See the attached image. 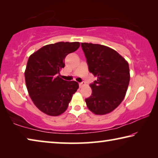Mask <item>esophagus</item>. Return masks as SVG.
I'll return each instance as SVG.
<instances>
[{"instance_id": "obj_1", "label": "esophagus", "mask_w": 158, "mask_h": 158, "mask_svg": "<svg viewBox=\"0 0 158 158\" xmlns=\"http://www.w3.org/2000/svg\"><path fill=\"white\" fill-rule=\"evenodd\" d=\"M79 87L80 88H81L83 85H85V82L84 81H82V82H81V83H79Z\"/></svg>"}]
</instances>
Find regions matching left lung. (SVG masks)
I'll use <instances>...</instances> for the list:
<instances>
[{
    "mask_svg": "<svg viewBox=\"0 0 158 158\" xmlns=\"http://www.w3.org/2000/svg\"><path fill=\"white\" fill-rule=\"evenodd\" d=\"M90 73L97 77L90 85L92 94L85 100L89 110L104 115L122 102L130 82L128 63L116 51L105 45L81 43Z\"/></svg>",
    "mask_w": 158,
    "mask_h": 158,
    "instance_id": "8db88e82",
    "label": "left lung"
}]
</instances>
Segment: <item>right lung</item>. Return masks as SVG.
<instances>
[{
	"label": "right lung",
	"mask_w": 158,
	"mask_h": 158,
	"mask_svg": "<svg viewBox=\"0 0 158 158\" xmlns=\"http://www.w3.org/2000/svg\"><path fill=\"white\" fill-rule=\"evenodd\" d=\"M78 42H60L47 44L28 58L25 80L29 95L37 108L47 115L59 116L68 108L79 88L77 81L59 77L65 58L79 47Z\"/></svg>",
	"instance_id": "right-lung-1"
}]
</instances>
